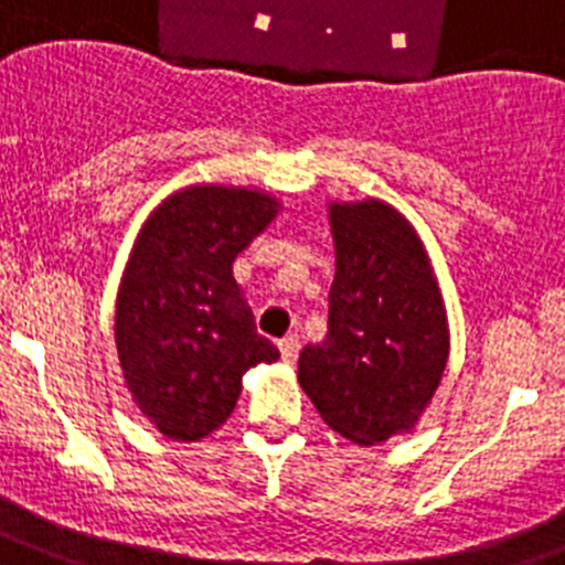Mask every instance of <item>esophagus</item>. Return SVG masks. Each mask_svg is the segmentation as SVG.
<instances>
[{"label":"esophagus","mask_w":565,"mask_h":565,"mask_svg":"<svg viewBox=\"0 0 565 565\" xmlns=\"http://www.w3.org/2000/svg\"><path fill=\"white\" fill-rule=\"evenodd\" d=\"M278 350H281V359L287 364H292L298 359V350H301V341H298V335H284L281 341H278Z\"/></svg>","instance_id":"1"}]
</instances>
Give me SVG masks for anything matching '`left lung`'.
I'll use <instances>...</instances> for the list:
<instances>
[{"label": "left lung", "mask_w": 565, "mask_h": 565, "mask_svg": "<svg viewBox=\"0 0 565 565\" xmlns=\"http://www.w3.org/2000/svg\"><path fill=\"white\" fill-rule=\"evenodd\" d=\"M335 281L327 339L298 355L321 419L359 445L414 422L448 362V321L425 246L387 203H333Z\"/></svg>", "instance_id": "1"}]
</instances>
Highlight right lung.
Masks as SVG:
<instances>
[{
	"mask_svg": "<svg viewBox=\"0 0 565 565\" xmlns=\"http://www.w3.org/2000/svg\"><path fill=\"white\" fill-rule=\"evenodd\" d=\"M260 192L192 186L146 221L117 296L114 339L131 396L160 434L194 443L238 402L241 379L278 348L258 335L232 260L275 217Z\"/></svg>",
	"mask_w": 565,
	"mask_h": 565,
	"instance_id": "obj_1",
	"label": "right lung"
}]
</instances>
